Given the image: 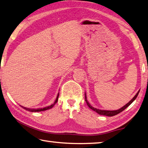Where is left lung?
<instances>
[{
    "mask_svg": "<svg viewBox=\"0 0 148 148\" xmlns=\"http://www.w3.org/2000/svg\"><path fill=\"white\" fill-rule=\"evenodd\" d=\"M139 91L137 92V94L134 95V97L130 101H129L128 103H127V104L125 105H124L123 107H121V108H120V109L118 110H99V109H97V108H95L94 107H93L91 106V105L90 104V103H88V100L86 99V94H85V101H86V104L88 105V106L90 108H91L92 110H93L94 111H95V112H96L97 113L99 114L100 115H103V116H115L116 114H118L120 113L121 112H122L123 110H124L125 109V108L127 107H128L129 105H130L132 103H133L134 100L136 99V98L137 97V96H138V95L139 94Z\"/></svg>",
    "mask_w": 148,
    "mask_h": 148,
    "instance_id": "left-lung-1",
    "label": "left lung"
}]
</instances>
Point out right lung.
<instances>
[{
  "label": "right lung",
  "mask_w": 148,
  "mask_h": 148,
  "mask_svg": "<svg viewBox=\"0 0 148 148\" xmlns=\"http://www.w3.org/2000/svg\"><path fill=\"white\" fill-rule=\"evenodd\" d=\"M58 96H59V94H58V95H57L56 97V99L55 100V101H54V103H53V104H52L51 105L49 106V107H45V108H38V109H31V108H26V107H22L23 108H25V110H27L28 111H30V112H40V111H44V110H48V109H50V108H53L54 107V105L56 104V103H57V101H58Z\"/></svg>",
  "instance_id": "add662e5"
}]
</instances>
